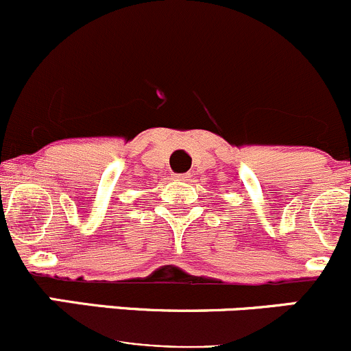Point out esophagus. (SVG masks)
Returning a JSON list of instances; mask_svg holds the SVG:
<instances>
[{"mask_svg": "<svg viewBox=\"0 0 351 351\" xmlns=\"http://www.w3.org/2000/svg\"><path fill=\"white\" fill-rule=\"evenodd\" d=\"M189 174H174L172 176V179L174 180H179V182H187L189 180Z\"/></svg>", "mask_w": 351, "mask_h": 351, "instance_id": "34e87169", "label": "esophagus"}]
</instances>
